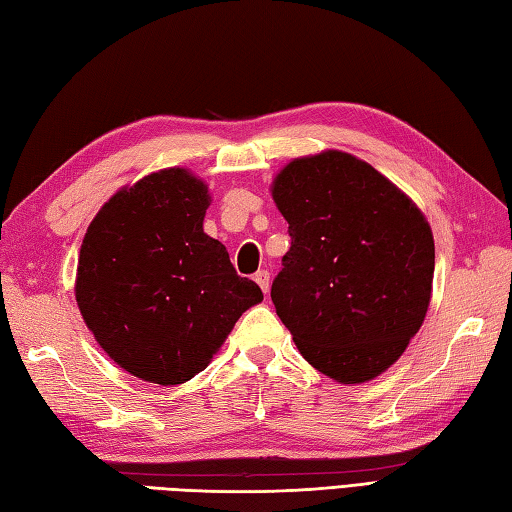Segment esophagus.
Masks as SVG:
<instances>
[{"mask_svg": "<svg viewBox=\"0 0 512 512\" xmlns=\"http://www.w3.org/2000/svg\"><path fill=\"white\" fill-rule=\"evenodd\" d=\"M255 281H257V286L264 290V295H268V288H270V273H268V270H257Z\"/></svg>", "mask_w": 512, "mask_h": 512, "instance_id": "1", "label": "esophagus"}]
</instances>
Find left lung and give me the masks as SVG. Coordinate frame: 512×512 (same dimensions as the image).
Listing matches in <instances>:
<instances>
[{
  "label": "left lung",
  "mask_w": 512,
  "mask_h": 512,
  "mask_svg": "<svg viewBox=\"0 0 512 512\" xmlns=\"http://www.w3.org/2000/svg\"><path fill=\"white\" fill-rule=\"evenodd\" d=\"M290 250L270 288L303 358L354 385L405 352L431 299V228L405 193L343 151L292 160L273 184Z\"/></svg>",
  "instance_id": "1"
}]
</instances>
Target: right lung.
<instances>
[{
  "label": "right lung",
  "mask_w": 512,
  "mask_h": 512,
  "mask_svg": "<svg viewBox=\"0 0 512 512\" xmlns=\"http://www.w3.org/2000/svg\"><path fill=\"white\" fill-rule=\"evenodd\" d=\"M209 193L184 169L118 191L83 237L76 303L125 372L180 385L209 365L235 321L264 299L202 231Z\"/></svg>",
  "instance_id": "right-lung-1"
}]
</instances>
